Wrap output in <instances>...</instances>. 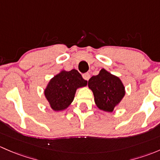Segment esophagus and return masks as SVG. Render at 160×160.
<instances>
[{
  "label": "esophagus",
  "instance_id": "1",
  "mask_svg": "<svg viewBox=\"0 0 160 160\" xmlns=\"http://www.w3.org/2000/svg\"><path fill=\"white\" fill-rule=\"evenodd\" d=\"M82 76H83L84 79L86 80V81H88V79L90 78V74L89 73H85L83 75H82Z\"/></svg>",
  "mask_w": 160,
  "mask_h": 160
}]
</instances>
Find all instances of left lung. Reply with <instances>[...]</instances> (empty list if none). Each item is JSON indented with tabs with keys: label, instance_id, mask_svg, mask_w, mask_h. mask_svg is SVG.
Masks as SVG:
<instances>
[{
	"label": "left lung",
	"instance_id": "obj_1",
	"mask_svg": "<svg viewBox=\"0 0 160 160\" xmlns=\"http://www.w3.org/2000/svg\"><path fill=\"white\" fill-rule=\"evenodd\" d=\"M88 86L93 92L96 106L107 112H112L126 95L121 79L105 68L88 80Z\"/></svg>",
	"mask_w": 160,
	"mask_h": 160
}]
</instances>
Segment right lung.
<instances>
[{
    "label": "right lung",
    "mask_w": 160,
    "mask_h": 160,
    "mask_svg": "<svg viewBox=\"0 0 160 160\" xmlns=\"http://www.w3.org/2000/svg\"><path fill=\"white\" fill-rule=\"evenodd\" d=\"M87 83L75 69L62 70L49 81L44 90V96L52 110L64 111L73 102L77 89L85 87Z\"/></svg>",
    "instance_id": "right-lung-1"
}]
</instances>
